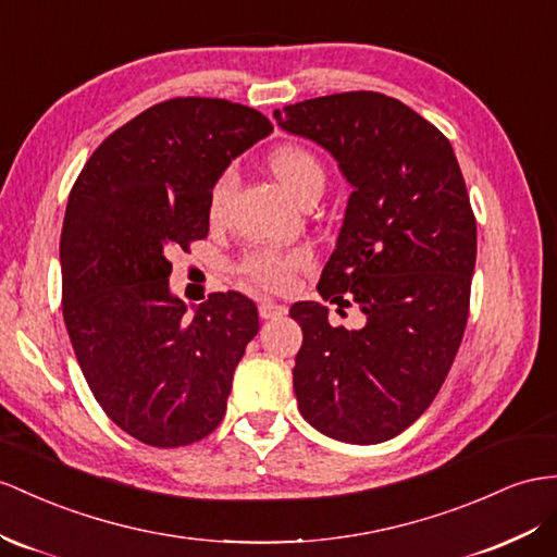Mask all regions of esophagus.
<instances>
[{
  "mask_svg": "<svg viewBox=\"0 0 557 557\" xmlns=\"http://www.w3.org/2000/svg\"><path fill=\"white\" fill-rule=\"evenodd\" d=\"M259 315L261 320H277L282 315H287V308L275 301H261L259 304Z\"/></svg>",
  "mask_w": 557,
  "mask_h": 557,
  "instance_id": "obj_1",
  "label": "esophagus"
}]
</instances>
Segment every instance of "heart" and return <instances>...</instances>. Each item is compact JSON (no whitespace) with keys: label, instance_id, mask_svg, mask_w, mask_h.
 I'll return each mask as SVG.
<instances>
[{"label":"heart","instance_id":"heart-1","mask_svg":"<svg viewBox=\"0 0 557 557\" xmlns=\"http://www.w3.org/2000/svg\"><path fill=\"white\" fill-rule=\"evenodd\" d=\"M268 166L273 171V176L280 181V185L287 190L298 205H304L308 197L312 195H322L324 188V169L320 160L304 146H282L277 150L270 152L268 157ZM235 171H225L213 183V188L209 193V219L216 221L223 216V211L227 207V199H231L235 190ZM306 263V253L301 251H292V253H282V251H256L247 256L245 263H242V273H245L249 280L268 289H280L289 282V275L296 268H301Z\"/></svg>","mask_w":557,"mask_h":557}]
</instances>
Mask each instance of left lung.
<instances>
[{
	"label": "left lung",
	"mask_w": 557,
	"mask_h": 557,
	"mask_svg": "<svg viewBox=\"0 0 557 557\" xmlns=\"http://www.w3.org/2000/svg\"><path fill=\"white\" fill-rule=\"evenodd\" d=\"M275 120L330 152L352 188L318 292L350 294L367 320L348 332L322 304L292 306L298 409L324 435L376 445L431 407L466 330L478 231L461 169L442 132L376 91L310 98Z\"/></svg>",
	"instance_id": "left-lung-1"
}]
</instances>
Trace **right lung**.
Instances as JSON below:
<instances>
[{
	"label": "right lung",
	"instance_id": "right-lung-1",
	"mask_svg": "<svg viewBox=\"0 0 557 557\" xmlns=\"http://www.w3.org/2000/svg\"><path fill=\"white\" fill-rule=\"evenodd\" d=\"M270 132L259 110L221 98L157 103L96 148L67 197V334L98 405L150 447L190 445L221 423L259 334V310L237 292L188 312L166 256L207 237L213 183Z\"/></svg>",
	"mask_w": 557,
	"mask_h": 557
}]
</instances>
